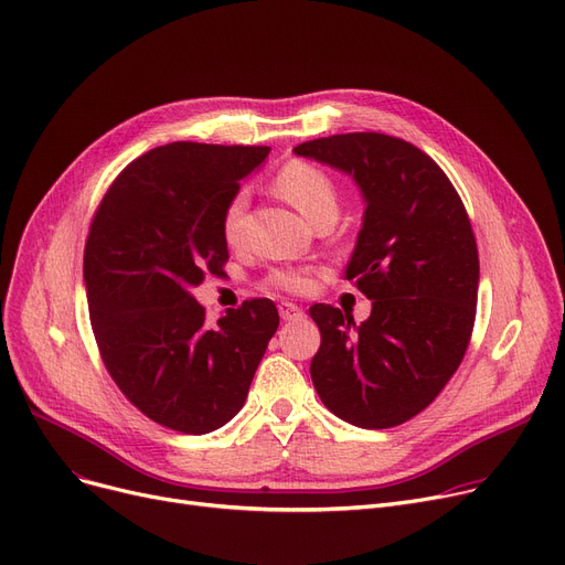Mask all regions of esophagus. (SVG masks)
<instances>
[{"mask_svg":"<svg viewBox=\"0 0 565 565\" xmlns=\"http://www.w3.org/2000/svg\"><path fill=\"white\" fill-rule=\"evenodd\" d=\"M279 316L286 322H295V320H302L305 318V311L298 305H292V302H281L279 305Z\"/></svg>","mask_w":565,"mask_h":565,"instance_id":"obj_1","label":"esophagus"}]
</instances>
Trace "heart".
Segmentation results:
<instances>
[{"instance_id": "heart-1", "label": "heart", "mask_w": 565, "mask_h": 565, "mask_svg": "<svg viewBox=\"0 0 565 565\" xmlns=\"http://www.w3.org/2000/svg\"><path fill=\"white\" fill-rule=\"evenodd\" d=\"M275 190L292 203L298 211L311 222L316 215L324 211H337L339 194L332 178L324 173L320 167L305 162V160H292L279 169L275 175ZM222 235L226 245L241 247L247 237V196L235 194L222 215ZM273 286L300 292L309 288V279L295 270H275L270 275Z\"/></svg>"}]
</instances>
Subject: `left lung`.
Masks as SVG:
<instances>
[{"mask_svg":"<svg viewBox=\"0 0 565 565\" xmlns=\"http://www.w3.org/2000/svg\"><path fill=\"white\" fill-rule=\"evenodd\" d=\"M358 183L364 222L345 279L371 316L313 305V387L339 419L382 430L426 409L458 371L477 318L479 252L451 181L409 141L348 132L292 148Z\"/></svg>","mask_w":565,"mask_h":565,"instance_id":"left-lung-1","label":"left lung"}]
</instances>
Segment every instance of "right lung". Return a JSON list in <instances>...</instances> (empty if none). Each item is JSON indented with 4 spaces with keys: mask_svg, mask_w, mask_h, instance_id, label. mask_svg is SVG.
Listing matches in <instances>:
<instances>
[{
    "mask_svg": "<svg viewBox=\"0 0 565 565\" xmlns=\"http://www.w3.org/2000/svg\"><path fill=\"white\" fill-rule=\"evenodd\" d=\"M267 146L173 141L130 162L103 196L84 247L88 316L103 362L148 419L185 435L231 422L279 328L258 298L205 322L192 288L224 275L226 203Z\"/></svg>",
    "mask_w": 565,
    "mask_h": 565,
    "instance_id": "right-lung-1",
    "label": "right lung"
}]
</instances>
